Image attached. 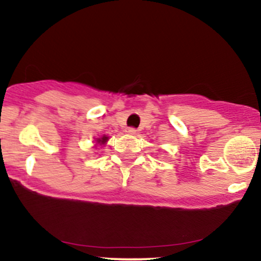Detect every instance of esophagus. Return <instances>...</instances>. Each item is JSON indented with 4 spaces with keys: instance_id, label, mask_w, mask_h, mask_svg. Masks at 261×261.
Listing matches in <instances>:
<instances>
[{
    "instance_id": "esophagus-1",
    "label": "esophagus",
    "mask_w": 261,
    "mask_h": 261,
    "mask_svg": "<svg viewBox=\"0 0 261 261\" xmlns=\"http://www.w3.org/2000/svg\"><path fill=\"white\" fill-rule=\"evenodd\" d=\"M125 133L128 134V135H136L137 130H136V128H134V127H128V128H126V130H125Z\"/></svg>"
}]
</instances>
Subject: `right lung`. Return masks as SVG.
<instances>
[{
    "label": "right lung",
    "instance_id": "right-lung-1",
    "mask_svg": "<svg viewBox=\"0 0 261 261\" xmlns=\"http://www.w3.org/2000/svg\"><path fill=\"white\" fill-rule=\"evenodd\" d=\"M108 141H109V137H108L107 135H103V136L97 137V139L94 140V147L98 148V147H100V146H104Z\"/></svg>",
    "mask_w": 261,
    "mask_h": 261
}]
</instances>
